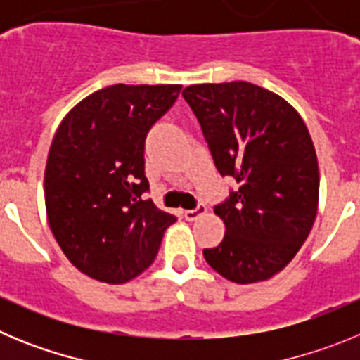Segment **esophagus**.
I'll return each instance as SVG.
<instances>
[{"instance_id": "esophagus-1", "label": "esophagus", "mask_w": 360, "mask_h": 360, "mask_svg": "<svg viewBox=\"0 0 360 360\" xmlns=\"http://www.w3.org/2000/svg\"><path fill=\"white\" fill-rule=\"evenodd\" d=\"M205 212H207V207L200 203L198 207L193 209V211H184V216H186L187 221H195V219H198L200 216H203V214H205Z\"/></svg>"}]
</instances>
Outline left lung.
Instances as JSON below:
<instances>
[{"mask_svg":"<svg viewBox=\"0 0 360 360\" xmlns=\"http://www.w3.org/2000/svg\"><path fill=\"white\" fill-rule=\"evenodd\" d=\"M182 95L216 169L238 182L214 207L224 240L203 257L238 285L270 279L294 259L316 221L319 165L307 124L285 98L252 82L193 84Z\"/></svg>","mask_w":360,"mask_h":360,"instance_id":"1","label":"left lung"}]
</instances>
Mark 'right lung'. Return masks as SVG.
Here are the masks:
<instances>
[{"label":"right lung","mask_w":360,"mask_h":360,"mask_svg":"<svg viewBox=\"0 0 360 360\" xmlns=\"http://www.w3.org/2000/svg\"><path fill=\"white\" fill-rule=\"evenodd\" d=\"M180 84H113L82 98L57 128L44 169L50 231L82 274L110 285L141 276L176 221L144 200V142Z\"/></svg>","instance_id":"1"}]
</instances>
